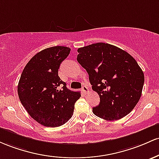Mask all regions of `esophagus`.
<instances>
[{"instance_id": "1", "label": "esophagus", "mask_w": 159, "mask_h": 159, "mask_svg": "<svg viewBox=\"0 0 159 159\" xmlns=\"http://www.w3.org/2000/svg\"><path fill=\"white\" fill-rule=\"evenodd\" d=\"M82 90H83V92H84L85 94H87L89 92V89H88V87L86 86V85H83V88H82Z\"/></svg>"}]
</instances>
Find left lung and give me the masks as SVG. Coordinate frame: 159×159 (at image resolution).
I'll use <instances>...</instances> for the list:
<instances>
[{
    "label": "left lung",
    "instance_id": "left-lung-1",
    "mask_svg": "<svg viewBox=\"0 0 159 159\" xmlns=\"http://www.w3.org/2000/svg\"><path fill=\"white\" fill-rule=\"evenodd\" d=\"M77 61L86 70L100 103L93 113L105 120L127 116L142 94L144 74L136 60L127 52L105 43L79 48Z\"/></svg>",
    "mask_w": 159,
    "mask_h": 159
}]
</instances>
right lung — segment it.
<instances>
[{
    "instance_id": "obj_1",
    "label": "right lung",
    "mask_w": 159,
    "mask_h": 159,
    "mask_svg": "<svg viewBox=\"0 0 159 159\" xmlns=\"http://www.w3.org/2000/svg\"><path fill=\"white\" fill-rule=\"evenodd\" d=\"M66 46H52L37 53L23 70L18 94L26 111L46 127H58L73 116L80 92L68 89L58 76L60 65L70 54Z\"/></svg>"
}]
</instances>
